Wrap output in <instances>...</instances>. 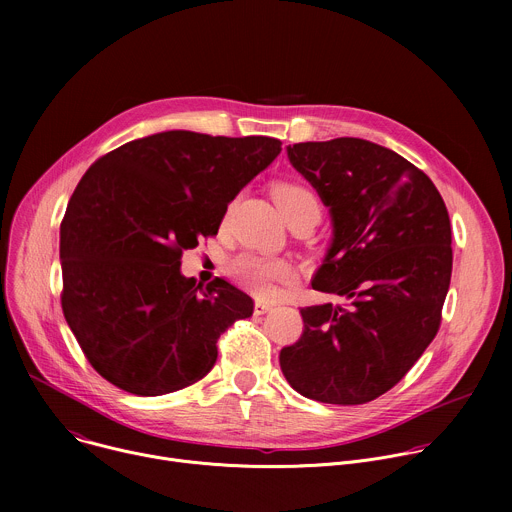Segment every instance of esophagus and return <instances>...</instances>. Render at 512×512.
<instances>
[{
  "mask_svg": "<svg viewBox=\"0 0 512 512\" xmlns=\"http://www.w3.org/2000/svg\"><path fill=\"white\" fill-rule=\"evenodd\" d=\"M271 308H273L271 304H267V302H261V300H257V302H255V308H253V312H255L257 316H263V314H267V312H269Z\"/></svg>",
  "mask_w": 512,
  "mask_h": 512,
  "instance_id": "1",
  "label": "esophagus"
}]
</instances>
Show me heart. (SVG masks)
Listing matches in <instances>:
<instances>
[{"mask_svg": "<svg viewBox=\"0 0 512 512\" xmlns=\"http://www.w3.org/2000/svg\"><path fill=\"white\" fill-rule=\"evenodd\" d=\"M275 202L283 210V214L302 208V206H314L320 210L316 194L298 182H281L273 190ZM229 273L233 279L243 285L245 289L253 291L257 296H267L273 289V283L279 279L289 277V265L281 259L273 257H261L253 253H241L229 263Z\"/></svg>", "mask_w": 512, "mask_h": 512, "instance_id": "heart-1", "label": "heart"}]
</instances>
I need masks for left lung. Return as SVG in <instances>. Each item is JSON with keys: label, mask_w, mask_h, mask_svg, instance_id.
<instances>
[{"label": "left lung", "mask_w": 512, "mask_h": 512, "mask_svg": "<svg viewBox=\"0 0 512 512\" xmlns=\"http://www.w3.org/2000/svg\"><path fill=\"white\" fill-rule=\"evenodd\" d=\"M328 206L332 243L312 287L344 304L302 308L304 334L279 352L300 395L360 405L395 387L442 322L452 277L448 208L433 182L379 143L287 145Z\"/></svg>", "instance_id": "obj_1"}]
</instances>
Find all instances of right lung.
Returning a JSON list of instances; mask_svg holds the SVG:
<instances>
[{
	"instance_id": "right-lung-1",
	"label": "right lung",
	"mask_w": 512,
	"mask_h": 512,
	"mask_svg": "<svg viewBox=\"0 0 512 512\" xmlns=\"http://www.w3.org/2000/svg\"><path fill=\"white\" fill-rule=\"evenodd\" d=\"M281 152L265 135L184 129L123 143L99 158L60 225L62 312L93 369L156 397L200 381L216 340L253 314L225 279L184 277L180 257L216 235L227 206Z\"/></svg>"
}]
</instances>
